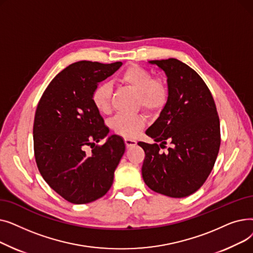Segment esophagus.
<instances>
[{"instance_id":"1","label":"esophagus","mask_w":253,"mask_h":253,"mask_svg":"<svg viewBox=\"0 0 253 253\" xmlns=\"http://www.w3.org/2000/svg\"><path fill=\"white\" fill-rule=\"evenodd\" d=\"M124 141H125V144H126V147H127V148L134 147V145L137 143V141H136L135 139H133V138H129V137H125Z\"/></svg>"}]
</instances>
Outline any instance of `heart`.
Here are the masks:
<instances>
[{
    "instance_id": "obj_1",
    "label": "heart",
    "mask_w": 253,
    "mask_h": 253,
    "mask_svg": "<svg viewBox=\"0 0 253 253\" xmlns=\"http://www.w3.org/2000/svg\"><path fill=\"white\" fill-rule=\"evenodd\" d=\"M121 81L138 93L137 103L145 111L154 113L162 110L169 96L168 87L163 80L138 64H131L121 75ZM92 102L101 114L112 111V86L108 82L98 83L92 91ZM145 118L140 115L117 114L110 120V127L116 134L124 137L136 136L145 125Z\"/></svg>"
}]
</instances>
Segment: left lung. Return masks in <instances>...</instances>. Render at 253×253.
<instances>
[{
  "label": "left lung",
  "mask_w": 253,
  "mask_h": 253,
  "mask_svg": "<svg viewBox=\"0 0 253 253\" xmlns=\"http://www.w3.org/2000/svg\"><path fill=\"white\" fill-rule=\"evenodd\" d=\"M150 62L165 72L169 96L160 117L145 131L156 143L138 142L145 154L142 178L156 193L183 198L202 187L214 166L219 118L209 88L188 64L175 58ZM167 141L172 147L161 154L160 147Z\"/></svg>",
  "instance_id": "8db88e82"
}]
</instances>
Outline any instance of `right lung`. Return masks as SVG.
<instances>
[{"label":"right lung","instance_id":"right-lung-1","mask_svg":"<svg viewBox=\"0 0 253 253\" xmlns=\"http://www.w3.org/2000/svg\"><path fill=\"white\" fill-rule=\"evenodd\" d=\"M122 62L78 61L45 89L34 121V152L40 173L66 201L86 204L111 189L125 143L112 135L92 102V91Z\"/></svg>","mask_w":253,"mask_h":253}]
</instances>
